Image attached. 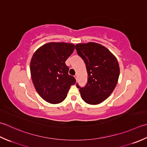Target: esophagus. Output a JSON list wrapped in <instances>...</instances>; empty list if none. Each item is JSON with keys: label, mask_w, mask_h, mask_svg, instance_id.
Returning <instances> with one entry per match:
<instances>
[{"label": "esophagus", "mask_w": 147, "mask_h": 147, "mask_svg": "<svg viewBox=\"0 0 147 147\" xmlns=\"http://www.w3.org/2000/svg\"><path fill=\"white\" fill-rule=\"evenodd\" d=\"M77 75H76V76H75V78H76V80L77 79Z\"/></svg>", "instance_id": "1"}]
</instances>
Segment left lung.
I'll return each instance as SVG.
<instances>
[{
  "label": "left lung",
  "instance_id": "8db88e82",
  "mask_svg": "<svg viewBox=\"0 0 147 147\" xmlns=\"http://www.w3.org/2000/svg\"><path fill=\"white\" fill-rule=\"evenodd\" d=\"M76 49L85 62L88 75L84 87L77 83L82 98L90 105L103 102L117 84L120 74L117 59L105 47L97 43L78 44Z\"/></svg>",
  "mask_w": 147,
  "mask_h": 147
}]
</instances>
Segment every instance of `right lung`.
<instances>
[{
	"mask_svg": "<svg viewBox=\"0 0 147 147\" xmlns=\"http://www.w3.org/2000/svg\"><path fill=\"white\" fill-rule=\"evenodd\" d=\"M75 49L73 44L50 42L38 48L32 56L30 72L36 91L52 104L62 102L70 86L76 82L68 74L65 61Z\"/></svg>",
	"mask_w": 147,
	"mask_h": 147,
	"instance_id": "obj_1",
	"label": "right lung"
}]
</instances>
